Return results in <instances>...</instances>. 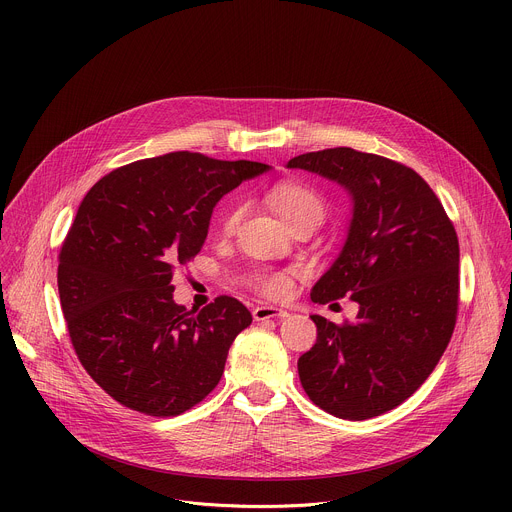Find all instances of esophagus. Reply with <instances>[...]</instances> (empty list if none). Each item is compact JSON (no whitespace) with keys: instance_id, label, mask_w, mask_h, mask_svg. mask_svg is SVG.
<instances>
[{"instance_id":"1","label":"esophagus","mask_w":512,"mask_h":512,"mask_svg":"<svg viewBox=\"0 0 512 512\" xmlns=\"http://www.w3.org/2000/svg\"><path fill=\"white\" fill-rule=\"evenodd\" d=\"M289 312L283 310V308H275V306H257L253 310V318L257 322H263V320H269V318H287Z\"/></svg>"}]
</instances>
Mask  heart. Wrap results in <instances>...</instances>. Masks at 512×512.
Segmentation results:
<instances>
[{"label": "heart", "instance_id": "b5f03b06", "mask_svg": "<svg viewBox=\"0 0 512 512\" xmlns=\"http://www.w3.org/2000/svg\"><path fill=\"white\" fill-rule=\"evenodd\" d=\"M265 200L269 202V206L277 212V216L281 221L291 227L294 223L300 221H314V223H322L324 218V198L318 190H314L312 186L304 184V182H296V180H283L273 184L267 192H265ZM241 218V208L233 206L227 210V214L223 216V231H233ZM261 289L265 291L267 296L271 298H279L283 296L287 287H289V275L287 273H269L265 277L259 279Z\"/></svg>", "mask_w": 512, "mask_h": 512}]
</instances>
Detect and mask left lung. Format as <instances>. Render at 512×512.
Here are the masks:
<instances>
[{"label":"left lung","mask_w":512,"mask_h":512,"mask_svg":"<svg viewBox=\"0 0 512 512\" xmlns=\"http://www.w3.org/2000/svg\"><path fill=\"white\" fill-rule=\"evenodd\" d=\"M352 200L346 241L312 287V302L350 296L356 320L312 316L316 344L300 356L308 397L334 417L362 421L409 399L440 362L458 314L460 247L429 184L383 156L332 148L291 158Z\"/></svg>","instance_id":"left-lung-1"}]
</instances>
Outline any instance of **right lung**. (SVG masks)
<instances>
[{
	"label": "right lung",
	"mask_w": 512,
	"mask_h": 512,
	"mask_svg": "<svg viewBox=\"0 0 512 512\" xmlns=\"http://www.w3.org/2000/svg\"><path fill=\"white\" fill-rule=\"evenodd\" d=\"M269 170L174 152L113 170L83 198L60 251V306L85 371L121 405L174 417L221 381L251 312L229 296L178 306L172 271L200 253L218 200Z\"/></svg>",
	"instance_id": "right-lung-1"
}]
</instances>
